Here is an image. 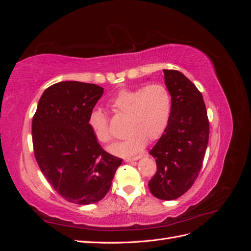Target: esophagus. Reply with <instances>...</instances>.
Wrapping results in <instances>:
<instances>
[{
	"label": "esophagus",
	"mask_w": 251,
	"mask_h": 251,
	"mask_svg": "<svg viewBox=\"0 0 251 251\" xmlns=\"http://www.w3.org/2000/svg\"><path fill=\"white\" fill-rule=\"evenodd\" d=\"M141 156H136V157H133V158H126L125 161L126 162H134L136 160H138V159H140Z\"/></svg>",
	"instance_id": "obj_1"
}]
</instances>
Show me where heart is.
Masks as SVG:
<instances>
[{
    "instance_id": "1",
    "label": "heart",
    "mask_w": 251,
    "mask_h": 251,
    "mask_svg": "<svg viewBox=\"0 0 251 251\" xmlns=\"http://www.w3.org/2000/svg\"><path fill=\"white\" fill-rule=\"evenodd\" d=\"M109 108L126 116V138L112 144L114 155L132 156L146 147L147 140L158 139L169 125L172 110L170 91L159 82L139 88H125L110 98ZM94 137L100 143H109L112 134L108 118L100 110H93L88 119Z\"/></svg>"
}]
</instances>
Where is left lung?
<instances>
[{
	"instance_id": "obj_1",
	"label": "left lung",
	"mask_w": 251,
	"mask_h": 251,
	"mask_svg": "<svg viewBox=\"0 0 251 251\" xmlns=\"http://www.w3.org/2000/svg\"><path fill=\"white\" fill-rule=\"evenodd\" d=\"M172 96L169 125L150 154L157 172L149 182L151 193L175 200L186 193L198 177L209 138L207 111L200 91L177 70H163Z\"/></svg>"
}]
</instances>
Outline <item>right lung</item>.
I'll return each instance as SVG.
<instances>
[{
    "instance_id": "right-lung-1",
    "label": "right lung",
    "mask_w": 251,
    "mask_h": 251,
    "mask_svg": "<svg viewBox=\"0 0 251 251\" xmlns=\"http://www.w3.org/2000/svg\"><path fill=\"white\" fill-rule=\"evenodd\" d=\"M103 88L60 81L44 91L32 119L36 162L57 194L87 205L107 195L123 159L107 153L88 124Z\"/></svg>"
}]
</instances>
